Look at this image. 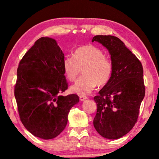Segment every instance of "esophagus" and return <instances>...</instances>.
Here are the masks:
<instances>
[{"label": "esophagus", "mask_w": 159, "mask_h": 159, "mask_svg": "<svg viewBox=\"0 0 159 159\" xmlns=\"http://www.w3.org/2000/svg\"><path fill=\"white\" fill-rule=\"evenodd\" d=\"M79 98L80 101H84L87 99V98L86 96H79Z\"/></svg>", "instance_id": "34e87169"}]
</instances>
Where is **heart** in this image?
<instances>
[{"mask_svg": "<svg viewBox=\"0 0 159 159\" xmlns=\"http://www.w3.org/2000/svg\"><path fill=\"white\" fill-rule=\"evenodd\" d=\"M63 69L70 81H74L83 69V77L71 87V91L80 96H86L96 86L103 87L109 82L113 71L111 61L100 48L92 44L80 46L74 52L73 57H66Z\"/></svg>", "mask_w": 159, "mask_h": 159, "instance_id": "obj_1", "label": "heart"}]
</instances>
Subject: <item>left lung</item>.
Returning <instances> with one entry per match:
<instances>
[{"label":"left lung","mask_w":159,"mask_h":159,"mask_svg":"<svg viewBox=\"0 0 159 159\" xmlns=\"http://www.w3.org/2000/svg\"><path fill=\"white\" fill-rule=\"evenodd\" d=\"M93 42L108 50L113 66L109 82L93 98L97 104L93 126L104 138L117 139L130 132L137 120L145 96L143 67L117 37L96 35Z\"/></svg>","instance_id":"left-lung-1"}]
</instances>
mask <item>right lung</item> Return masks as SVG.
I'll list each match as a JSON object with an SVG mask.
<instances>
[{
  "mask_svg": "<svg viewBox=\"0 0 159 159\" xmlns=\"http://www.w3.org/2000/svg\"><path fill=\"white\" fill-rule=\"evenodd\" d=\"M64 58L56 40L43 37L26 52L17 70L14 95L20 120L26 130L43 139L61 133L71 108L79 102L76 94L61 95L68 87Z\"/></svg>",
  "mask_w": 159,
  "mask_h": 159,
  "instance_id": "1",
  "label": "right lung"
}]
</instances>
